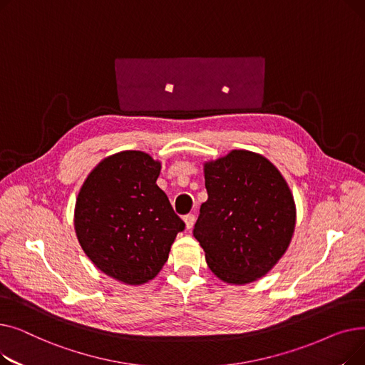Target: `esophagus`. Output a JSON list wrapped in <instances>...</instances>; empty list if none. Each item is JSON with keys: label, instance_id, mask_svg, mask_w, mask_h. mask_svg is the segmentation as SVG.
I'll return each mask as SVG.
<instances>
[{"label": "esophagus", "instance_id": "1", "mask_svg": "<svg viewBox=\"0 0 365 365\" xmlns=\"http://www.w3.org/2000/svg\"><path fill=\"white\" fill-rule=\"evenodd\" d=\"M183 222H185L186 229L189 231V229H192V226H194V223H195V216H194V215H186V216L183 217Z\"/></svg>", "mask_w": 365, "mask_h": 365}]
</instances>
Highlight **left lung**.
<instances>
[{
    "label": "left lung",
    "mask_w": 365,
    "mask_h": 365,
    "mask_svg": "<svg viewBox=\"0 0 365 365\" xmlns=\"http://www.w3.org/2000/svg\"><path fill=\"white\" fill-rule=\"evenodd\" d=\"M208 200L194 237L205 262L227 284H250L285 255L296 227V202L279 170L260 153L234 149L204 163Z\"/></svg>",
    "instance_id": "left-lung-1"
}]
</instances>
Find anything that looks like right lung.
Returning <instances> with one entry per match:
<instances>
[{"label": "right lung", "mask_w": 365, "mask_h": 365, "mask_svg": "<svg viewBox=\"0 0 365 365\" xmlns=\"http://www.w3.org/2000/svg\"><path fill=\"white\" fill-rule=\"evenodd\" d=\"M161 161L142 150L103 158L84 180L73 227L99 271L128 285L155 278L185 223L157 185Z\"/></svg>", "instance_id": "add662e5"}]
</instances>
